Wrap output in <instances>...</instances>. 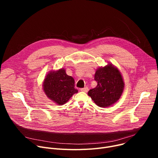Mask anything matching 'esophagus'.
<instances>
[{
    "instance_id": "34e87169",
    "label": "esophagus",
    "mask_w": 158,
    "mask_h": 158,
    "mask_svg": "<svg viewBox=\"0 0 158 158\" xmlns=\"http://www.w3.org/2000/svg\"><path fill=\"white\" fill-rule=\"evenodd\" d=\"M81 91H82V92H88V88L87 86H86L83 88H81Z\"/></svg>"
}]
</instances>
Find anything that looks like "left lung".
I'll use <instances>...</instances> for the list:
<instances>
[{
  "label": "left lung",
  "mask_w": 158,
  "mask_h": 158,
  "mask_svg": "<svg viewBox=\"0 0 158 158\" xmlns=\"http://www.w3.org/2000/svg\"><path fill=\"white\" fill-rule=\"evenodd\" d=\"M94 80L97 86L89 90L88 95L98 106L106 107L117 102L123 92L124 83L119 70L112 64L98 69Z\"/></svg>",
  "instance_id": "1"
}]
</instances>
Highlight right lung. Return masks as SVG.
<instances>
[{
    "instance_id": "obj_1",
    "label": "right lung",
    "mask_w": 158,
    "mask_h": 158,
    "mask_svg": "<svg viewBox=\"0 0 158 158\" xmlns=\"http://www.w3.org/2000/svg\"><path fill=\"white\" fill-rule=\"evenodd\" d=\"M43 86L46 95L59 105L65 104L73 94L78 92L74 88L73 78L68 76L63 69L49 73Z\"/></svg>"
}]
</instances>
